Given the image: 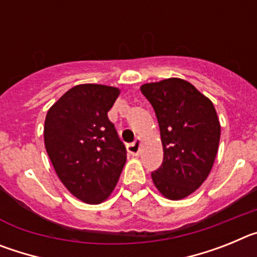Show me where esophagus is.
Here are the masks:
<instances>
[{
    "label": "esophagus",
    "instance_id": "34e87169",
    "mask_svg": "<svg viewBox=\"0 0 257 257\" xmlns=\"http://www.w3.org/2000/svg\"><path fill=\"white\" fill-rule=\"evenodd\" d=\"M140 147H142V139H135V142L133 143V144L127 145V151H128V153L131 154V156L136 157L139 156V152H140Z\"/></svg>",
    "mask_w": 257,
    "mask_h": 257
}]
</instances>
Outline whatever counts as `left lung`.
<instances>
[{
  "label": "left lung",
  "mask_w": 257,
  "mask_h": 257,
  "mask_svg": "<svg viewBox=\"0 0 257 257\" xmlns=\"http://www.w3.org/2000/svg\"><path fill=\"white\" fill-rule=\"evenodd\" d=\"M140 91L156 112L163 147V162L152 180L166 198H185L207 179L216 158L221 133L216 109L181 78L144 83Z\"/></svg>",
  "instance_id": "obj_1"
}]
</instances>
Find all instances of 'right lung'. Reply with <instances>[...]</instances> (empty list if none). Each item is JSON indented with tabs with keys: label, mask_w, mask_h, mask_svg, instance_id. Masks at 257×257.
Returning <instances> with one entry per match:
<instances>
[{
	"label": "right lung",
	"mask_w": 257,
	"mask_h": 257,
	"mask_svg": "<svg viewBox=\"0 0 257 257\" xmlns=\"http://www.w3.org/2000/svg\"><path fill=\"white\" fill-rule=\"evenodd\" d=\"M119 92L112 86L77 85L49 109L45 119V148L58 178L90 205L110 196L126 163V148L108 118Z\"/></svg>",
	"instance_id": "1"
}]
</instances>
